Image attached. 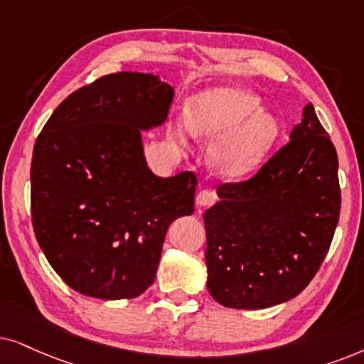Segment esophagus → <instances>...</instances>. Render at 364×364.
I'll use <instances>...</instances> for the list:
<instances>
[{
	"label": "esophagus",
	"instance_id": "34e87169",
	"mask_svg": "<svg viewBox=\"0 0 364 364\" xmlns=\"http://www.w3.org/2000/svg\"><path fill=\"white\" fill-rule=\"evenodd\" d=\"M218 200L216 193L215 191H208V190H203L196 195V206L198 208H205V206H210L213 205Z\"/></svg>",
	"mask_w": 364,
	"mask_h": 364
}]
</instances>
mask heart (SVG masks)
<instances>
[{
    "label": "heart",
    "mask_w": 364,
    "mask_h": 364,
    "mask_svg": "<svg viewBox=\"0 0 364 364\" xmlns=\"http://www.w3.org/2000/svg\"><path fill=\"white\" fill-rule=\"evenodd\" d=\"M188 133L212 141L208 161L225 178L255 171L264 161L281 134V123L273 111L261 108V98L238 85H215L191 96L186 121L173 126V136L185 143Z\"/></svg>",
    "instance_id": "obj_1"
}]
</instances>
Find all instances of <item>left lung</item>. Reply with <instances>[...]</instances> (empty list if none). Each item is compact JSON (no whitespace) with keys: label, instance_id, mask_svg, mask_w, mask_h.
<instances>
[{"label":"left lung","instance_id":"8db88e82","mask_svg":"<svg viewBox=\"0 0 364 364\" xmlns=\"http://www.w3.org/2000/svg\"><path fill=\"white\" fill-rule=\"evenodd\" d=\"M205 211L206 288L226 308L261 309L314 278L340 220L338 154L313 105L253 178L218 188Z\"/></svg>","mask_w":364,"mask_h":364}]
</instances>
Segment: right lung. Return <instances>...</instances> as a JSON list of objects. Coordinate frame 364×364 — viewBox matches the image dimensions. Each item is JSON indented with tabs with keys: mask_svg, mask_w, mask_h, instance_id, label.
<instances>
[{
	"mask_svg": "<svg viewBox=\"0 0 364 364\" xmlns=\"http://www.w3.org/2000/svg\"><path fill=\"white\" fill-rule=\"evenodd\" d=\"M174 90L121 71L71 93L33 149L31 218L38 245L68 287L100 299L151 287L171 223L195 210L191 171L159 178L141 132L168 118Z\"/></svg>",
	"mask_w": 364,
	"mask_h": 364,
	"instance_id": "obj_1",
	"label": "right lung"
}]
</instances>
